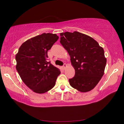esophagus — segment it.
Returning <instances> with one entry per match:
<instances>
[{
    "label": "esophagus",
    "instance_id": "obj_1",
    "mask_svg": "<svg viewBox=\"0 0 124 124\" xmlns=\"http://www.w3.org/2000/svg\"><path fill=\"white\" fill-rule=\"evenodd\" d=\"M67 67V65L66 64H64L63 66V69H66Z\"/></svg>",
    "mask_w": 124,
    "mask_h": 124
}]
</instances>
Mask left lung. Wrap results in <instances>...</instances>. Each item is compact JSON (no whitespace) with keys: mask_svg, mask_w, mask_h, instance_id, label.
Masks as SVG:
<instances>
[{"mask_svg":"<svg viewBox=\"0 0 124 124\" xmlns=\"http://www.w3.org/2000/svg\"><path fill=\"white\" fill-rule=\"evenodd\" d=\"M60 43L70 56L75 75L71 86L83 93L92 90L104 73L107 59L104 49L91 37L74 31L60 33Z\"/></svg>","mask_w":124,"mask_h":124,"instance_id":"obj_1","label":"left lung"}]
</instances>
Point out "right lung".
I'll return each mask as SVG.
<instances>
[{"mask_svg": "<svg viewBox=\"0 0 124 124\" xmlns=\"http://www.w3.org/2000/svg\"><path fill=\"white\" fill-rule=\"evenodd\" d=\"M58 39L56 34L44 33L24 42L16 54V69L23 83L35 93L51 90L61 73L47 61V52Z\"/></svg>", "mask_w": 124, "mask_h": 124, "instance_id": "add662e5", "label": "right lung"}]
</instances>
